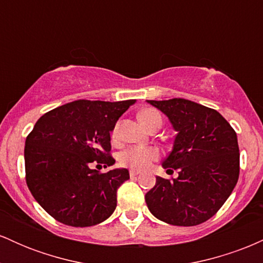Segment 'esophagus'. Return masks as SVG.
Instances as JSON below:
<instances>
[{"mask_svg": "<svg viewBox=\"0 0 263 263\" xmlns=\"http://www.w3.org/2000/svg\"><path fill=\"white\" fill-rule=\"evenodd\" d=\"M138 174H140V172L138 171H135V170L129 171V176L131 177H136V176H138Z\"/></svg>", "mask_w": 263, "mask_h": 263, "instance_id": "34e87169", "label": "esophagus"}]
</instances>
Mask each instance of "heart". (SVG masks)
Segmentation results:
<instances>
[{
	"label": "heart",
	"instance_id": "1",
	"mask_svg": "<svg viewBox=\"0 0 263 263\" xmlns=\"http://www.w3.org/2000/svg\"><path fill=\"white\" fill-rule=\"evenodd\" d=\"M138 120L147 129L162 126V115L155 108H146V110L141 111L138 114ZM119 128L120 125L116 123L114 126L112 132H111L112 140H117V137H119ZM157 157H158V151L153 147L136 146L123 151L119 157V161L122 165H127L132 170L142 171L149 167L151 163L157 159Z\"/></svg>",
	"mask_w": 263,
	"mask_h": 263
}]
</instances>
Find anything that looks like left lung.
<instances>
[{"mask_svg":"<svg viewBox=\"0 0 263 263\" xmlns=\"http://www.w3.org/2000/svg\"><path fill=\"white\" fill-rule=\"evenodd\" d=\"M147 102L161 110L177 132L173 148L162 165L178 171L173 179L156 177V185L144 197L147 206L167 224H201L218 213L237 183L236 132L218 111L194 101Z\"/></svg>","mask_w":263,"mask_h":263,"instance_id":"obj_1","label":"left lung"}]
</instances>
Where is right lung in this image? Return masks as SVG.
I'll return each mask as SVG.
<instances>
[{"label": "right lung", "mask_w": 263, "mask_h": 263, "mask_svg": "<svg viewBox=\"0 0 263 263\" xmlns=\"http://www.w3.org/2000/svg\"><path fill=\"white\" fill-rule=\"evenodd\" d=\"M136 100H78L44 114L27 136L26 182L38 204L63 224L86 228L116 209L117 189L129 179L126 168L110 167V134ZM96 165V167H98Z\"/></svg>", "instance_id": "right-lung-1"}]
</instances>
